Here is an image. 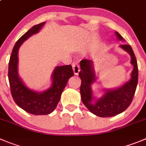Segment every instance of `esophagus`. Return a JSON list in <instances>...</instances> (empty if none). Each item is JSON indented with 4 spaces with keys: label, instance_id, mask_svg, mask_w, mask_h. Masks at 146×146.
Instances as JSON below:
<instances>
[{
    "label": "esophagus",
    "instance_id": "esophagus-1",
    "mask_svg": "<svg viewBox=\"0 0 146 146\" xmlns=\"http://www.w3.org/2000/svg\"><path fill=\"white\" fill-rule=\"evenodd\" d=\"M73 65V72H74V74L76 75V76H78L80 72L79 65H78V63H76V62L73 63V65Z\"/></svg>",
    "mask_w": 146,
    "mask_h": 146
}]
</instances>
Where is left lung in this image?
I'll list each match as a JSON object with an SVG mask.
<instances>
[{
	"mask_svg": "<svg viewBox=\"0 0 146 146\" xmlns=\"http://www.w3.org/2000/svg\"><path fill=\"white\" fill-rule=\"evenodd\" d=\"M115 35L119 40L125 41L117 32H115ZM119 47L128 53L131 58L130 63L133 66V70L130 79L117 88H105L104 94L100 98H95L92 88V84L96 81L94 62L84 59L80 62L81 70L78 76L81 79V100L91 112L101 117L115 116L125 111L131 104L137 88L138 68L134 52L128 44H122Z\"/></svg>",
	"mask_w": 146,
	"mask_h": 146,
	"instance_id": "left-lung-1",
	"label": "left lung"
}]
</instances>
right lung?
<instances>
[{
  "mask_svg": "<svg viewBox=\"0 0 146 146\" xmlns=\"http://www.w3.org/2000/svg\"><path fill=\"white\" fill-rule=\"evenodd\" d=\"M45 22L36 24L27 31L16 42L9 63V81L12 97L20 108L35 115H44L52 112L60 99L67 82L73 76L72 66H56L52 73V85L43 92H36L24 83L18 71L19 50L23 42L33 35L39 32Z\"/></svg>",
  "mask_w": 146,
  "mask_h": 146,
  "instance_id": "right-lung-1",
  "label": "right lung"
}]
</instances>
